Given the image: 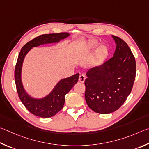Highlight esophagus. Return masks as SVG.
<instances>
[{
	"label": "esophagus",
	"mask_w": 149,
	"mask_h": 149,
	"mask_svg": "<svg viewBox=\"0 0 149 149\" xmlns=\"http://www.w3.org/2000/svg\"><path fill=\"white\" fill-rule=\"evenodd\" d=\"M86 75L84 74H82L80 75L79 80V82H84V80H86Z\"/></svg>",
	"instance_id": "esophagus-1"
}]
</instances>
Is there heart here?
Wrapping results in <instances>:
<instances>
[{"label":"heart","instance_id":"obj_1","mask_svg":"<svg viewBox=\"0 0 149 149\" xmlns=\"http://www.w3.org/2000/svg\"><path fill=\"white\" fill-rule=\"evenodd\" d=\"M97 42L94 40H91L85 44H83L81 46L80 49V53L82 55H86L88 54L90 50H92L93 48H95L97 45ZM108 48L105 45H101L99 46L98 48L95 49L93 57V61L94 64L98 65L100 63L102 62L106 56L108 54Z\"/></svg>","mask_w":149,"mask_h":149}]
</instances>
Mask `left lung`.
<instances>
[{"label":"left lung","mask_w":149,"mask_h":149,"mask_svg":"<svg viewBox=\"0 0 149 149\" xmlns=\"http://www.w3.org/2000/svg\"><path fill=\"white\" fill-rule=\"evenodd\" d=\"M112 37L116 44L113 57L88 70L84 81L87 105L100 114L113 113L120 107L132 92L136 73L128 45L118 36Z\"/></svg>","instance_id":"left-lung-1"}]
</instances>
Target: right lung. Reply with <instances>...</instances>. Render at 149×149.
Returning <instances> with one entry per match:
<instances>
[{"label": "right lung", "instance_id": "obj_1", "mask_svg": "<svg viewBox=\"0 0 149 149\" xmlns=\"http://www.w3.org/2000/svg\"><path fill=\"white\" fill-rule=\"evenodd\" d=\"M69 35V33H61L38 36L25 44L19 52L15 68V85L21 101L34 115L42 118H49L56 115L61 111L65 103V96L77 84L79 78V73L60 80L50 93L45 97H33L26 92L22 80V71L25 57L33 48L43 44L58 43Z\"/></svg>", "mask_w": 149, "mask_h": 149}]
</instances>
